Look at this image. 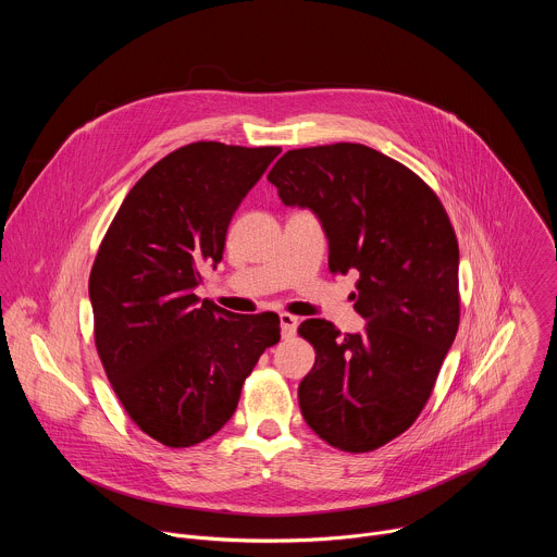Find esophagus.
<instances>
[{"mask_svg": "<svg viewBox=\"0 0 557 557\" xmlns=\"http://www.w3.org/2000/svg\"><path fill=\"white\" fill-rule=\"evenodd\" d=\"M280 324H282V337H284V339L295 337V333H297V324H299L295 314L282 312V314H280Z\"/></svg>", "mask_w": 557, "mask_h": 557, "instance_id": "34e87169", "label": "esophagus"}]
</instances>
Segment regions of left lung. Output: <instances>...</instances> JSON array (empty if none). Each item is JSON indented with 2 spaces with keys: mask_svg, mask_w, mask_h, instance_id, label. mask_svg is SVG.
I'll return each instance as SVG.
<instances>
[{
  "mask_svg": "<svg viewBox=\"0 0 557 557\" xmlns=\"http://www.w3.org/2000/svg\"><path fill=\"white\" fill-rule=\"evenodd\" d=\"M288 207H308L329 235V269L359 271L363 335L306 320L314 348L299 383L308 428L363 454L401 436L423 412L460 322L458 240L434 189L394 158L335 143L288 149L269 174Z\"/></svg>",
  "mask_w": 557,
  "mask_h": 557,
  "instance_id": "obj_1",
  "label": "left lung"
}]
</instances>
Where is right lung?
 I'll return each mask as SVG.
<instances>
[{
	"mask_svg": "<svg viewBox=\"0 0 557 557\" xmlns=\"http://www.w3.org/2000/svg\"><path fill=\"white\" fill-rule=\"evenodd\" d=\"M282 147L183 145L149 168L110 222L90 271L95 344L127 417L191 447L235 412L275 312L235 314L196 295L222 260L228 222Z\"/></svg>",
	"mask_w": 557,
	"mask_h": 557,
	"instance_id": "obj_1",
	"label": "right lung"
}]
</instances>
